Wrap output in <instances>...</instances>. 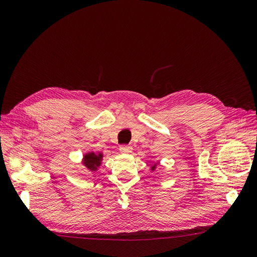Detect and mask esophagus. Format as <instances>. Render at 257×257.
<instances>
[{
    "label": "esophagus",
    "instance_id": "34e87169",
    "mask_svg": "<svg viewBox=\"0 0 257 257\" xmlns=\"http://www.w3.org/2000/svg\"><path fill=\"white\" fill-rule=\"evenodd\" d=\"M132 150H133V148H132V146H128V145H122V146H120V151L122 153H130V152H132Z\"/></svg>",
    "mask_w": 257,
    "mask_h": 257
}]
</instances>
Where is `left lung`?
<instances>
[{"mask_svg": "<svg viewBox=\"0 0 257 257\" xmlns=\"http://www.w3.org/2000/svg\"><path fill=\"white\" fill-rule=\"evenodd\" d=\"M155 166H157V164H155V165H153V167H152V169H154V168H155Z\"/></svg>", "mask_w": 257, "mask_h": 257, "instance_id": "obj_1", "label": "left lung"}]
</instances>
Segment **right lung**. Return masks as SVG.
<instances>
[{"label": "right lung", "instance_id": "obj_1", "mask_svg": "<svg viewBox=\"0 0 257 257\" xmlns=\"http://www.w3.org/2000/svg\"><path fill=\"white\" fill-rule=\"evenodd\" d=\"M103 155L102 153H98V154H95V153H88L84 155V162L83 164L84 166L89 168L90 170H95L97 166L100 165V160H102Z\"/></svg>", "mask_w": 257, "mask_h": 257}]
</instances>
